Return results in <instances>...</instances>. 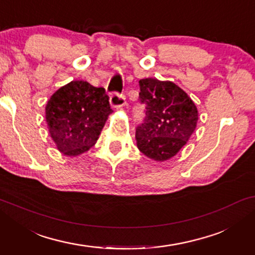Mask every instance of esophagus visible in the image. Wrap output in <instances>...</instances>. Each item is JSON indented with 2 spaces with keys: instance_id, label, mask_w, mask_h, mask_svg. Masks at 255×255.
I'll return each mask as SVG.
<instances>
[{
  "instance_id": "1",
  "label": "esophagus",
  "mask_w": 255,
  "mask_h": 255,
  "mask_svg": "<svg viewBox=\"0 0 255 255\" xmlns=\"http://www.w3.org/2000/svg\"><path fill=\"white\" fill-rule=\"evenodd\" d=\"M110 104L115 109H120L125 106V96L118 93H113L110 96Z\"/></svg>"
}]
</instances>
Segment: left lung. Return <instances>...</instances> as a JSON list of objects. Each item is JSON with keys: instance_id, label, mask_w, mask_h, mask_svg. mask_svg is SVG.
<instances>
[{"instance_id": "1", "label": "left lung", "mask_w": 255, "mask_h": 255, "mask_svg": "<svg viewBox=\"0 0 255 255\" xmlns=\"http://www.w3.org/2000/svg\"><path fill=\"white\" fill-rule=\"evenodd\" d=\"M140 103L145 118L135 130L139 151L155 161L173 158L189 140L198 121L197 108L188 94L170 81L141 79Z\"/></svg>"}]
</instances>
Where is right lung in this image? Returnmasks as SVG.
I'll return each mask as SVG.
<instances>
[{
	"mask_svg": "<svg viewBox=\"0 0 255 255\" xmlns=\"http://www.w3.org/2000/svg\"><path fill=\"white\" fill-rule=\"evenodd\" d=\"M111 113L104 88L82 80L59 88L45 108L52 140L67 156L80 155L93 147Z\"/></svg>",
	"mask_w": 255,
	"mask_h": 255,
	"instance_id": "add662e5",
	"label": "right lung"
}]
</instances>
